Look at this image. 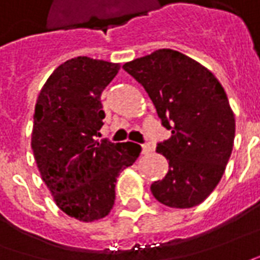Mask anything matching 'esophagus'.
Instances as JSON below:
<instances>
[{
  "mask_svg": "<svg viewBox=\"0 0 260 260\" xmlns=\"http://www.w3.org/2000/svg\"><path fill=\"white\" fill-rule=\"evenodd\" d=\"M152 152V145L151 144H142V153Z\"/></svg>",
  "mask_w": 260,
  "mask_h": 260,
  "instance_id": "obj_1",
  "label": "esophagus"
}]
</instances>
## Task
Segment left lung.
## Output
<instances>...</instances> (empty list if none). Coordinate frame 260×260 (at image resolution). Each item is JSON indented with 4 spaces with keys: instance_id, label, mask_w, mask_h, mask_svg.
I'll use <instances>...</instances> for the list:
<instances>
[{
    "instance_id": "obj_1",
    "label": "left lung",
    "mask_w": 260,
    "mask_h": 260,
    "mask_svg": "<svg viewBox=\"0 0 260 260\" xmlns=\"http://www.w3.org/2000/svg\"><path fill=\"white\" fill-rule=\"evenodd\" d=\"M122 68L144 86L172 134L156 144L169 171L151 185L152 195L169 208L197 206L216 188L234 148L235 116L223 86L174 49H158Z\"/></svg>"
}]
</instances>
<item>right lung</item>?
Here are the masks:
<instances>
[{
    "label": "right lung",
    "instance_id": "add662e5",
    "mask_svg": "<svg viewBox=\"0 0 260 260\" xmlns=\"http://www.w3.org/2000/svg\"><path fill=\"white\" fill-rule=\"evenodd\" d=\"M119 65L77 56L59 65L38 95L34 114V156L58 208L71 218H105L115 202L121 171L141 153L134 142L96 141L105 112L101 93Z\"/></svg>",
    "mask_w": 260,
    "mask_h": 260
}]
</instances>
